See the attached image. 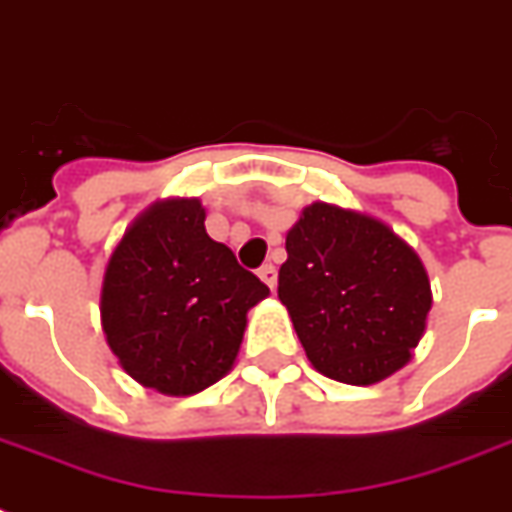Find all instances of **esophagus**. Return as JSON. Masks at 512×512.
<instances>
[{"label": "esophagus", "mask_w": 512, "mask_h": 512, "mask_svg": "<svg viewBox=\"0 0 512 512\" xmlns=\"http://www.w3.org/2000/svg\"><path fill=\"white\" fill-rule=\"evenodd\" d=\"M257 276H260V279H263L265 284H268V287L276 289V265L265 263L263 268H260V271H257Z\"/></svg>", "instance_id": "esophagus-1"}]
</instances>
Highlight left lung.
Listing matches in <instances>:
<instances>
[{
	"mask_svg": "<svg viewBox=\"0 0 512 512\" xmlns=\"http://www.w3.org/2000/svg\"><path fill=\"white\" fill-rule=\"evenodd\" d=\"M279 300L308 361L348 385L398 372L433 305L428 271L401 236L327 201H313L289 228Z\"/></svg>",
	"mask_w": 512,
	"mask_h": 512,
	"instance_id": "left-lung-1",
	"label": "left lung"
}]
</instances>
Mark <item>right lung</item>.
<instances>
[{
    "label": "right lung",
    "mask_w": 512,
    "mask_h": 512,
    "mask_svg": "<svg viewBox=\"0 0 512 512\" xmlns=\"http://www.w3.org/2000/svg\"><path fill=\"white\" fill-rule=\"evenodd\" d=\"M199 199L156 201L106 265L100 324L132 380L193 396L231 372L247 313L268 287L209 239Z\"/></svg>",
    "instance_id": "right-lung-1"
}]
</instances>
